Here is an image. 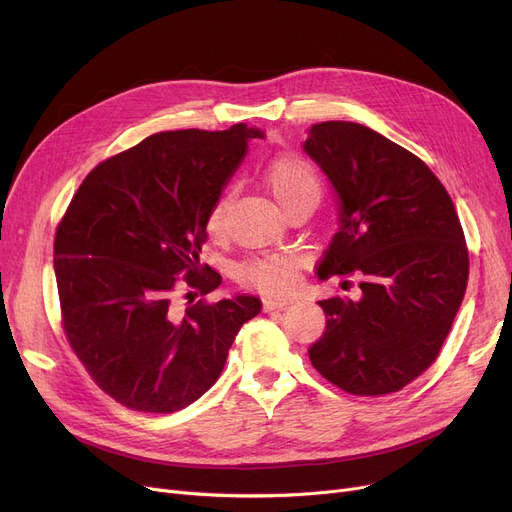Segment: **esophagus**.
Masks as SVG:
<instances>
[{"mask_svg":"<svg viewBox=\"0 0 512 512\" xmlns=\"http://www.w3.org/2000/svg\"><path fill=\"white\" fill-rule=\"evenodd\" d=\"M290 301L282 299V297H265L263 299V311H274V309H282L286 307Z\"/></svg>","mask_w":512,"mask_h":512,"instance_id":"34e87169","label":"esophagus"}]
</instances>
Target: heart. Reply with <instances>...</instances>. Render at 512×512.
I'll return each mask as SVG.
<instances>
[{"label": "heart", "mask_w": 512, "mask_h": 512, "mask_svg": "<svg viewBox=\"0 0 512 512\" xmlns=\"http://www.w3.org/2000/svg\"><path fill=\"white\" fill-rule=\"evenodd\" d=\"M261 182L288 213L305 203H317L321 180L311 161L294 153H278L261 166ZM205 230L211 238L224 236V199L215 201L205 218ZM299 263L290 255H253L234 265V278L249 288L267 294L288 292L297 282Z\"/></svg>", "instance_id": "1"}]
</instances>
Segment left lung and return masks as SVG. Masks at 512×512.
<instances>
[{"label":"left lung","mask_w":512,"mask_h":512,"mask_svg":"<svg viewBox=\"0 0 512 512\" xmlns=\"http://www.w3.org/2000/svg\"><path fill=\"white\" fill-rule=\"evenodd\" d=\"M305 151L342 201L317 274L357 276L361 288L357 301H319L326 330L309 346L311 365L348 394L398 392L438 359L465 297L461 220L425 161L363 124L319 122Z\"/></svg>","instance_id":"left-lung-1"}]
</instances>
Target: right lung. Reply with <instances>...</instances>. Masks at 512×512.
Here are the masks:
<instances>
[{"mask_svg": "<svg viewBox=\"0 0 512 512\" xmlns=\"http://www.w3.org/2000/svg\"><path fill=\"white\" fill-rule=\"evenodd\" d=\"M261 137L247 124L155 132L97 164L62 215L53 240L62 328L91 380L122 407L191 405L261 311L247 294L207 301L222 276L199 263L207 211L247 141Z\"/></svg>", "mask_w": 512, "mask_h": 512, "instance_id": "right-lung-1", "label": "right lung"}]
</instances>
